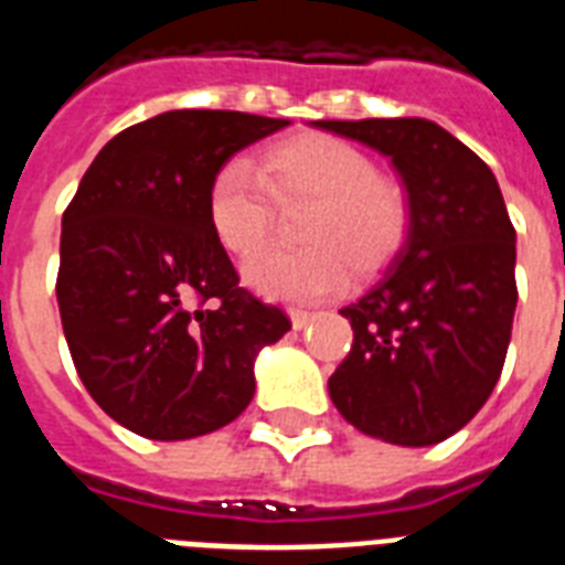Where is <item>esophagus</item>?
<instances>
[{
    "label": "esophagus",
    "instance_id": "obj_1",
    "mask_svg": "<svg viewBox=\"0 0 565 565\" xmlns=\"http://www.w3.org/2000/svg\"><path fill=\"white\" fill-rule=\"evenodd\" d=\"M288 318L295 323V329H306L315 320V311H306V309H288Z\"/></svg>",
    "mask_w": 565,
    "mask_h": 565
}]
</instances>
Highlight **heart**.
Returning a JSON list of instances; mask_svg holds the SVG:
<instances>
[{"label":"heart","instance_id":"1","mask_svg":"<svg viewBox=\"0 0 565 565\" xmlns=\"http://www.w3.org/2000/svg\"><path fill=\"white\" fill-rule=\"evenodd\" d=\"M256 178L245 162H224L206 186V221L227 254L247 259L270 236L274 204H311L300 242L245 265V282L274 300H318L353 274L367 279L399 256L411 227L408 198L379 178L364 151L327 134L282 139L262 151ZM269 192L265 193L264 189Z\"/></svg>","mask_w":565,"mask_h":565}]
</instances>
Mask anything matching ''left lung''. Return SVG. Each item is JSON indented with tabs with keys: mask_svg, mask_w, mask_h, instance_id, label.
Wrapping results in <instances>:
<instances>
[{
	"mask_svg": "<svg viewBox=\"0 0 565 565\" xmlns=\"http://www.w3.org/2000/svg\"><path fill=\"white\" fill-rule=\"evenodd\" d=\"M391 160L411 227L341 315L353 350L329 396L359 431L431 446L461 431L502 376L516 311V230L493 171L428 119L311 121Z\"/></svg>",
	"mask_w": 565,
	"mask_h": 565,
	"instance_id": "obj_1",
	"label": "left lung"
}]
</instances>
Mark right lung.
I'll list each match as a JSON object with an SVG mask.
<instances>
[{"mask_svg":"<svg viewBox=\"0 0 565 565\" xmlns=\"http://www.w3.org/2000/svg\"><path fill=\"white\" fill-rule=\"evenodd\" d=\"M236 110H169L98 151L63 212L57 306L89 396L151 440H189L250 405L256 355L291 329L238 286L206 221L212 174L288 128Z\"/></svg>","mask_w":565,"mask_h":565,"instance_id":"obj_1","label":"right lung"}]
</instances>
